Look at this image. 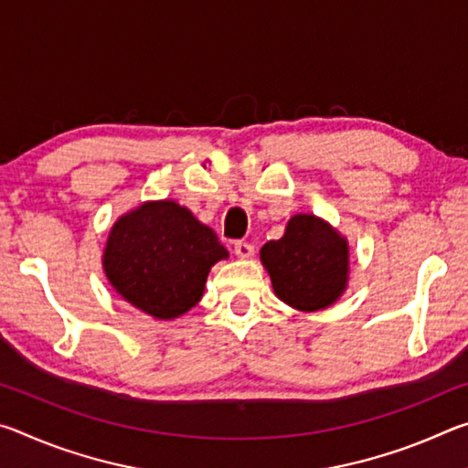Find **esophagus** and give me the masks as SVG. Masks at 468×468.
<instances>
[{"instance_id": "1", "label": "esophagus", "mask_w": 468, "mask_h": 468, "mask_svg": "<svg viewBox=\"0 0 468 468\" xmlns=\"http://www.w3.org/2000/svg\"><path fill=\"white\" fill-rule=\"evenodd\" d=\"M233 251L237 258H251L253 256V245L248 241H235Z\"/></svg>"}]
</instances>
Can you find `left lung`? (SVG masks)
Instances as JSON below:
<instances>
[{
    "mask_svg": "<svg viewBox=\"0 0 468 468\" xmlns=\"http://www.w3.org/2000/svg\"><path fill=\"white\" fill-rule=\"evenodd\" d=\"M276 297L299 312L335 303L348 282V243L326 220L292 217L284 235L260 250Z\"/></svg>",
    "mask_w": 468,
    "mask_h": 468,
    "instance_id": "8db88e82",
    "label": "left lung"
}]
</instances>
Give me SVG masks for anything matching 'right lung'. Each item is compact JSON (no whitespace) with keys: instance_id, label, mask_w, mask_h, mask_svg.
Masks as SVG:
<instances>
[{"instance_id":"1","label":"right lung","mask_w":468,"mask_h":468,"mask_svg":"<svg viewBox=\"0 0 468 468\" xmlns=\"http://www.w3.org/2000/svg\"><path fill=\"white\" fill-rule=\"evenodd\" d=\"M229 251L186 206L144 202L117 218L102 268L120 295L156 320H173L202 299L206 276Z\"/></svg>"}]
</instances>
